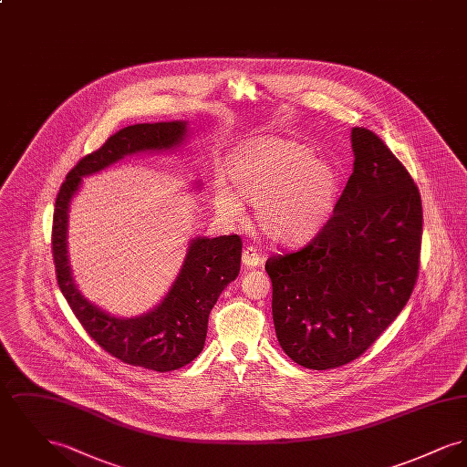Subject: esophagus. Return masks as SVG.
Listing matches in <instances>:
<instances>
[{"label": "esophagus", "mask_w": 467, "mask_h": 467, "mask_svg": "<svg viewBox=\"0 0 467 467\" xmlns=\"http://www.w3.org/2000/svg\"><path fill=\"white\" fill-rule=\"evenodd\" d=\"M242 263L244 267L252 269V267H259L263 265V257L259 255V252L254 248V246H246L244 250V255H242Z\"/></svg>", "instance_id": "obj_1"}]
</instances>
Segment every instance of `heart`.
Returning a JSON list of instances; mask_svg holds the SVG:
<instances>
[{
  "label": "heart",
  "mask_w": 467,
  "mask_h": 467,
  "mask_svg": "<svg viewBox=\"0 0 467 467\" xmlns=\"http://www.w3.org/2000/svg\"><path fill=\"white\" fill-rule=\"evenodd\" d=\"M231 183L219 182L213 204L227 221H238L244 204H255V223L276 244H301L333 215L341 175L333 161L313 156L306 143L259 136L240 143L227 159Z\"/></svg>",
  "instance_id": "obj_1"
}]
</instances>
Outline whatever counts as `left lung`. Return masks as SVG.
<instances>
[{"mask_svg": "<svg viewBox=\"0 0 467 467\" xmlns=\"http://www.w3.org/2000/svg\"><path fill=\"white\" fill-rule=\"evenodd\" d=\"M350 136L354 171L333 217L301 250L266 261L278 343L317 371L362 356L419 276L420 192L377 134L354 128Z\"/></svg>", "mask_w": 467, "mask_h": 467, "instance_id": "8db88e82", "label": "left lung"}]
</instances>
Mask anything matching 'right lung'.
<instances>
[{"mask_svg":"<svg viewBox=\"0 0 467 467\" xmlns=\"http://www.w3.org/2000/svg\"><path fill=\"white\" fill-rule=\"evenodd\" d=\"M185 120L134 124L111 134L101 149L78 161L63 182L52 223V255L57 284L69 308L109 354L126 364L159 373L173 371L200 356L208 317L223 290L236 280L242 263V240L236 234L189 242L177 278L152 310L138 317H115L101 310L78 290L67 259L69 204L84 177L99 173L124 157L175 150L187 136ZM200 180L196 189H200Z\"/></svg>","mask_w":467,"mask_h":467,"instance_id":"right-lung-1","label":"right lung"}]
</instances>
